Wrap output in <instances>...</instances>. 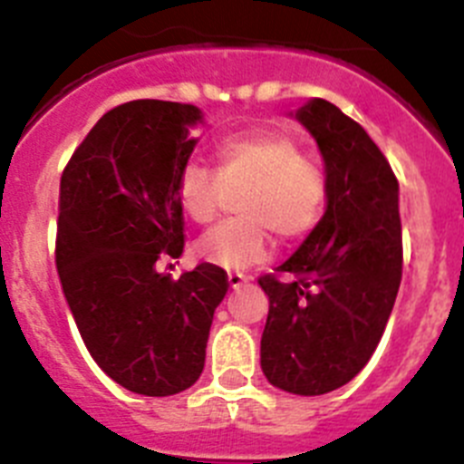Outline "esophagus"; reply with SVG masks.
Instances as JSON below:
<instances>
[{
  "mask_svg": "<svg viewBox=\"0 0 464 464\" xmlns=\"http://www.w3.org/2000/svg\"><path fill=\"white\" fill-rule=\"evenodd\" d=\"M227 281H229V285H232V288H239L241 283L251 281V276H248V274H244V272H229Z\"/></svg>",
  "mask_w": 464,
  "mask_h": 464,
  "instance_id": "esophagus-1",
  "label": "esophagus"
}]
</instances>
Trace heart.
I'll use <instances>...</instances> for the list:
<instances>
[{
	"label": "heart",
	"mask_w": 464,
	"mask_h": 464,
	"mask_svg": "<svg viewBox=\"0 0 464 464\" xmlns=\"http://www.w3.org/2000/svg\"><path fill=\"white\" fill-rule=\"evenodd\" d=\"M216 169L188 162L176 176V199L192 223H211L239 192L237 211L197 241V256L227 269L269 256L272 235L297 241L311 235L330 199V174L295 134L278 127L223 134L213 143Z\"/></svg>",
	"instance_id": "obj_1"
}]
</instances>
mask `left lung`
<instances>
[{"label": "left lung", "instance_id": "8db88e82", "mask_svg": "<svg viewBox=\"0 0 464 464\" xmlns=\"http://www.w3.org/2000/svg\"><path fill=\"white\" fill-rule=\"evenodd\" d=\"M330 174L318 227L276 272L257 278L269 297L260 364L293 395H325L360 374L383 337L401 281L397 179L353 118L325 100L295 111Z\"/></svg>", "mask_w": 464, "mask_h": 464}]
</instances>
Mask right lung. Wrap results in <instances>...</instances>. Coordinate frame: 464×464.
I'll return each instance as SVG.
<instances>
[{
	"label": "right lung",
	"mask_w": 464,
	"mask_h": 464,
	"mask_svg": "<svg viewBox=\"0 0 464 464\" xmlns=\"http://www.w3.org/2000/svg\"><path fill=\"white\" fill-rule=\"evenodd\" d=\"M199 109L132 100L113 106L73 150L60 181L55 262L90 355L127 391L167 397L199 379L227 272L211 262L181 278L186 220L176 176ZM171 267V265H169Z\"/></svg>",
	"instance_id": "add662e5"
}]
</instances>
